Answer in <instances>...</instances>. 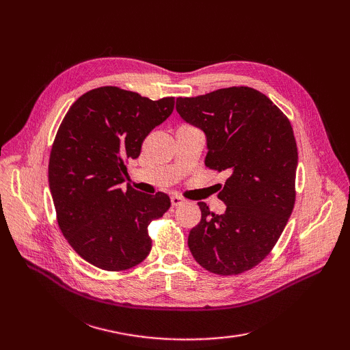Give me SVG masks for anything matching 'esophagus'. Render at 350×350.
Returning a JSON list of instances; mask_svg holds the SVG:
<instances>
[{"label":"esophagus","mask_w":350,"mask_h":350,"mask_svg":"<svg viewBox=\"0 0 350 350\" xmlns=\"http://www.w3.org/2000/svg\"><path fill=\"white\" fill-rule=\"evenodd\" d=\"M171 203H172V207H178V206L184 204L185 200L183 197H179V196H172L171 197Z\"/></svg>","instance_id":"obj_1"}]
</instances>
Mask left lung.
Wrapping results in <instances>:
<instances>
[{"mask_svg":"<svg viewBox=\"0 0 350 350\" xmlns=\"http://www.w3.org/2000/svg\"><path fill=\"white\" fill-rule=\"evenodd\" d=\"M176 111L204 131L206 166L229 175L217 194L226 211L215 215L198 203L201 220L189 230V251L220 276L251 270L276 245L295 206L292 125L266 94L245 86L178 98Z\"/></svg>","mask_w":350,"mask_h":350,"instance_id":"1","label":"left lung"}]
</instances>
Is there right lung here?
<instances>
[{
    "label": "right lung",
    "instance_id": "obj_1",
    "mask_svg": "<svg viewBox=\"0 0 350 350\" xmlns=\"http://www.w3.org/2000/svg\"><path fill=\"white\" fill-rule=\"evenodd\" d=\"M175 99L152 100L115 86L93 89L71 105L49 156L48 178L62 235L94 267L121 271L152 250L147 226L171 207L165 193L144 194L122 183Z\"/></svg>",
    "mask_w": 350,
    "mask_h": 350
}]
</instances>
